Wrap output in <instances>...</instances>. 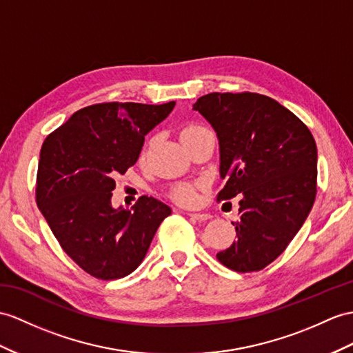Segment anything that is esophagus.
<instances>
[{
	"mask_svg": "<svg viewBox=\"0 0 353 353\" xmlns=\"http://www.w3.org/2000/svg\"><path fill=\"white\" fill-rule=\"evenodd\" d=\"M188 216H190L194 220H197V221H206L211 217L210 214H206V212H188Z\"/></svg>",
	"mask_w": 353,
	"mask_h": 353,
	"instance_id": "1",
	"label": "esophagus"
}]
</instances>
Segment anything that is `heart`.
<instances>
[{"instance_id":"1","label":"heart","mask_w":353,"mask_h":353,"mask_svg":"<svg viewBox=\"0 0 353 353\" xmlns=\"http://www.w3.org/2000/svg\"><path fill=\"white\" fill-rule=\"evenodd\" d=\"M205 133H210V130H208V128H206L205 125L192 123V124H188V125H185V127L183 128L181 139H183V142H184V145H185V143L192 142L193 139H196V137H199V136H202V134H205ZM156 142H157V136H152L151 139L147 142V145H145L143 152H142L143 157L147 156L150 148H151L152 145L156 143ZM202 185H203V183H181V184H176L174 188H172L170 194H172V197H174V199H175L176 202H179V203H183V205H192V203L196 202V199H197V190H199V188H201Z\"/></svg>"}]
</instances>
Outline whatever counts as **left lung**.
<instances>
[{"label": "left lung", "instance_id": "obj_1", "mask_svg": "<svg viewBox=\"0 0 353 353\" xmlns=\"http://www.w3.org/2000/svg\"><path fill=\"white\" fill-rule=\"evenodd\" d=\"M193 109L220 141L217 202L239 194L232 221L236 243L217 259L236 272L261 271L286 250L317 192V151L308 127L279 101L257 92H211Z\"/></svg>", "mask_w": 353, "mask_h": 353}]
</instances>
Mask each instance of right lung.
I'll use <instances>...</instances> for the list:
<instances>
[{"label": "right lung", "instance_id": "1", "mask_svg": "<svg viewBox=\"0 0 353 353\" xmlns=\"http://www.w3.org/2000/svg\"><path fill=\"white\" fill-rule=\"evenodd\" d=\"M174 106L97 103L74 112L41 145L37 206L67 256L92 277L133 272L172 212L151 196H141L134 211L114 210L110 197L115 176L134 165L145 134Z\"/></svg>", "mask_w": 353, "mask_h": 353}]
</instances>
